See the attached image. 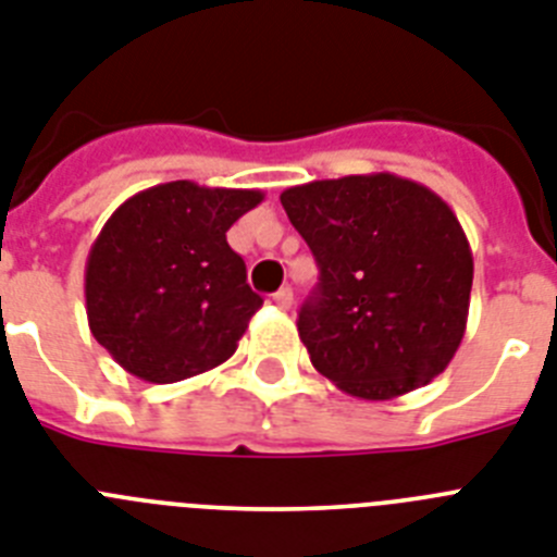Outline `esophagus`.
Masks as SVG:
<instances>
[{
  "instance_id": "1",
  "label": "esophagus",
  "mask_w": 557,
  "mask_h": 557,
  "mask_svg": "<svg viewBox=\"0 0 557 557\" xmlns=\"http://www.w3.org/2000/svg\"><path fill=\"white\" fill-rule=\"evenodd\" d=\"M272 299H274V306L283 308V311H288V308L294 306V292H292V288H280V292L274 294Z\"/></svg>"
}]
</instances>
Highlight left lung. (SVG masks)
I'll return each instance as SVG.
<instances>
[{
	"instance_id": "1",
	"label": "left lung",
	"mask_w": 557,
	"mask_h": 557,
	"mask_svg": "<svg viewBox=\"0 0 557 557\" xmlns=\"http://www.w3.org/2000/svg\"><path fill=\"white\" fill-rule=\"evenodd\" d=\"M311 246L319 285L297 331L342 393L389 400L429 384L466 336L473 255L451 207L395 173L280 193Z\"/></svg>"
}]
</instances>
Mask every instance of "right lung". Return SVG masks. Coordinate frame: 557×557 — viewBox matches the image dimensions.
<instances>
[{"label": "right lung", "instance_id": "1", "mask_svg": "<svg viewBox=\"0 0 557 557\" xmlns=\"http://www.w3.org/2000/svg\"><path fill=\"white\" fill-rule=\"evenodd\" d=\"M260 190L168 182L111 212L86 258L91 336L125 372L173 384L224 364L263 297L226 230Z\"/></svg>", "mask_w": 557, "mask_h": 557}]
</instances>
